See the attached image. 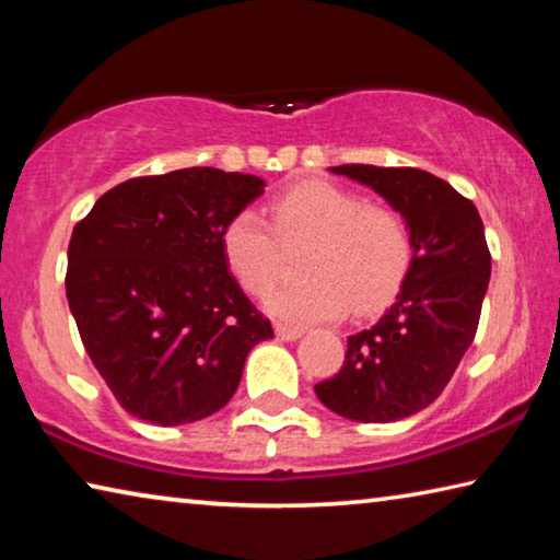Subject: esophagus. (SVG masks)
Instances as JSON below:
<instances>
[{"mask_svg": "<svg viewBox=\"0 0 560 560\" xmlns=\"http://www.w3.org/2000/svg\"><path fill=\"white\" fill-rule=\"evenodd\" d=\"M277 336L281 340H296L303 336L301 326H289V324H277Z\"/></svg>", "mask_w": 560, "mask_h": 560, "instance_id": "obj_1", "label": "esophagus"}]
</instances>
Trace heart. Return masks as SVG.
<instances>
[{
	"label": "heart",
	"mask_w": 560,
	"mask_h": 560,
	"mask_svg": "<svg viewBox=\"0 0 560 560\" xmlns=\"http://www.w3.org/2000/svg\"><path fill=\"white\" fill-rule=\"evenodd\" d=\"M269 214L271 222L252 207L234 212L222 230V254L246 291L264 293L279 277L281 242H311L301 259L306 277L269 293L267 306L277 318L318 324L348 308L371 314L400 289L412 259V234L393 207L306 179L273 197Z\"/></svg>",
	"instance_id": "b5f03b06"
}]
</instances>
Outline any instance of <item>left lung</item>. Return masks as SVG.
<instances>
[{
  "label": "left lung",
  "instance_id": "left-lung-1",
  "mask_svg": "<svg viewBox=\"0 0 560 560\" xmlns=\"http://www.w3.org/2000/svg\"><path fill=\"white\" fill-rule=\"evenodd\" d=\"M330 173L373 187L405 217L412 261L397 301L348 338L343 368L316 395L348 420L395 422L438 400L477 334L491 277L485 224L471 200L424 170L338 165Z\"/></svg>",
  "mask_w": 560,
  "mask_h": 560
}]
</instances>
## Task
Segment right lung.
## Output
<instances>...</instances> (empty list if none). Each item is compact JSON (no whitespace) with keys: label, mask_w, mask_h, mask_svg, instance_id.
<instances>
[{"label":"right lung","mask_w":560,"mask_h":560,"mask_svg":"<svg viewBox=\"0 0 560 560\" xmlns=\"http://www.w3.org/2000/svg\"><path fill=\"white\" fill-rule=\"evenodd\" d=\"M257 175L185 167L108 189L73 226L66 299L89 358L132 417L175 428L232 400L271 320L226 269L222 230Z\"/></svg>","instance_id":"1"}]
</instances>
